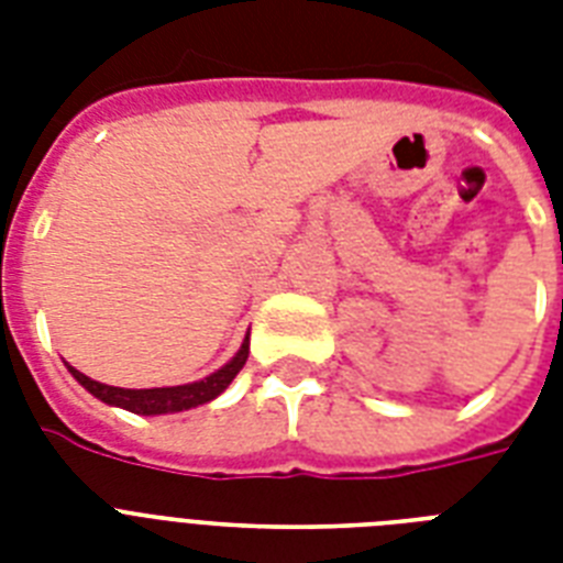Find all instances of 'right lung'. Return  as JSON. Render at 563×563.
Instances as JSON below:
<instances>
[{
	"instance_id": "obj_1",
	"label": "right lung",
	"mask_w": 563,
	"mask_h": 563,
	"mask_svg": "<svg viewBox=\"0 0 563 563\" xmlns=\"http://www.w3.org/2000/svg\"><path fill=\"white\" fill-rule=\"evenodd\" d=\"M245 362L247 339L245 344L239 347L236 356H233L221 371L210 374L207 379H201V383L172 385V388H113V385L96 383L90 376H84L81 371H73L75 379H78L92 397H99L101 402H110V406H119V409L134 411V415H169V411L195 409V406H201V402H210L212 397H219V394L233 383V376L242 371Z\"/></svg>"
}]
</instances>
